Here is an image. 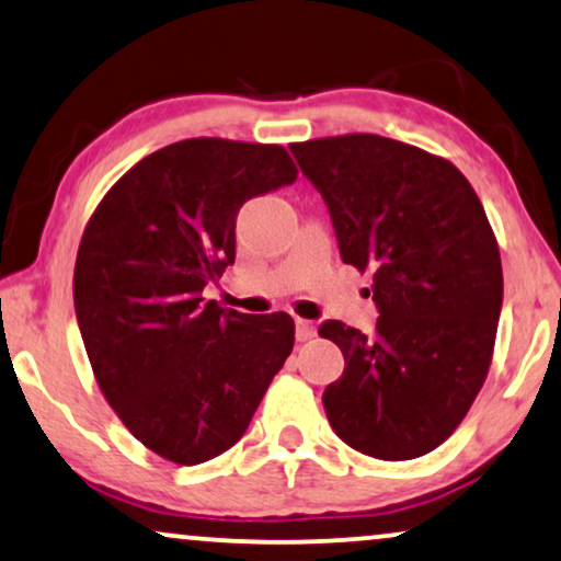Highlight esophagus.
<instances>
[{
  "instance_id": "esophagus-1",
  "label": "esophagus",
  "mask_w": 561,
  "mask_h": 561,
  "mask_svg": "<svg viewBox=\"0 0 561 561\" xmlns=\"http://www.w3.org/2000/svg\"><path fill=\"white\" fill-rule=\"evenodd\" d=\"M295 335H297V341H300V343L310 341L312 335H316V325H312L310 320H302V318H297V323H295Z\"/></svg>"
}]
</instances>
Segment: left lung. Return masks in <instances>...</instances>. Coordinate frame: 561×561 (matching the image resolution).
Returning <instances> with one entry per match:
<instances>
[{"instance_id":"left-lung-1","label":"left lung","mask_w":561,"mask_h":561,"mask_svg":"<svg viewBox=\"0 0 561 561\" xmlns=\"http://www.w3.org/2000/svg\"><path fill=\"white\" fill-rule=\"evenodd\" d=\"M289 148L331 210L341 259L375 276V333L318 328L346 358L323 392L328 423L367 457H423L459 428L492 364L503 264L484 207L451 161L375 133Z\"/></svg>"}]
</instances>
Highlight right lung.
<instances>
[{
	"label": "right lung",
	"mask_w": 561,
	"mask_h": 561,
	"mask_svg": "<svg viewBox=\"0 0 561 561\" xmlns=\"http://www.w3.org/2000/svg\"><path fill=\"white\" fill-rule=\"evenodd\" d=\"M297 179L282 146L186 138L125 171L89 218L73 308L104 400L146 449L203 465L249 428L295 346L287 312L205 302L245 199Z\"/></svg>",
	"instance_id": "1"
}]
</instances>
